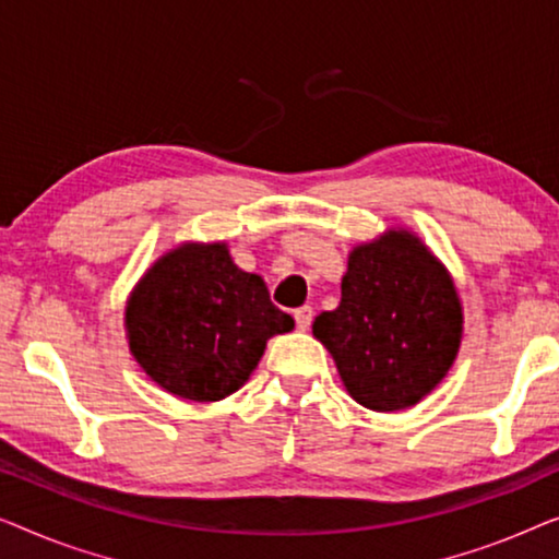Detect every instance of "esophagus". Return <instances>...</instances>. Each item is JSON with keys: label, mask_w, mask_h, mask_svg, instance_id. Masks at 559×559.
Returning a JSON list of instances; mask_svg holds the SVG:
<instances>
[{"label": "esophagus", "mask_w": 559, "mask_h": 559, "mask_svg": "<svg viewBox=\"0 0 559 559\" xmlns=\"http://www.w3.org/2000/svg\"><path fill=\"white\" fill-rule=\"evenodd\" d=\"M294 319H296V326L306 332V329L311 326V319H313V309L311 306H301V309L294 311Z\"/></svg>", "instance_id": "esophagus-1"}]
</instances>
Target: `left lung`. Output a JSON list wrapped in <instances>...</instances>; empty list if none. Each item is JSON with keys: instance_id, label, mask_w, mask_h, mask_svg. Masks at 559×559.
Returning <instances> with one entry per match:
<instances>
[{"instance_id": "1", "label": "left lung", "mask_w": 559, "mask_h": 559, "mask_svg": "<svg viewBox=\"0 0 559 559\" xmlns=\"http://www.w3.org/2000/svg\"><path fill=\"white\" fill-rule=\"evenodd\" d=\"M461 298L418 235L388 230L349 253L342 301L313 319L344 388L377 413L420 403L461 347Z\"/></svg>"}]
</instances>
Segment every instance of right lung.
I'll return each instance as SVG.
<instances>
[{
  "label": "right lung",
  "instance_id": "right-lung-1",
  "mask_svg": "<svg viewBox=\"0 0 559 559\" xmlns=\"http://www.w3.org/2000/svg\"><path fill=\"white\" fill-rule=\"evenodd\" d=\"M294 329L261 276L240 271L225 242H182L131 290L126 336L162 390L215 403L248 382L265 342Z\"/></svg>",
  "mask_w": 559,
  "mask_h": 559
}]
</instances>
